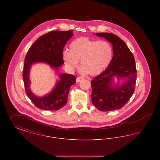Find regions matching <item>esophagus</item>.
<instances>
[{
    "mask_svg": "<svg viewBox=\"0 0 160 160\" xmlns=\"http://www.w3.org/2000/svg\"><path fill=\"white\" fill-rule=\"evenodd\" d=\"M83 77H78L77 78L76 82L77 83H79V82H80L81 81H83Z\"/></svg>",
    "mask_w": 160,
    "mask_h": 160,
    "instance_id": "1",
    "label": "esophagus"
}]
</instances>
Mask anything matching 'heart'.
<instances>
[{"label":"heart","instance_id":"1","mask_svg":"<svg viewBox=\"0 0 160 160\" xmlns=\"http://www.w3.org/2000/svg\"><path fill=\"white\" fill-rule=\"evenodd\" d=\"M69 47V51L63 53V59L70 71L77 68L80 62L83 73L96 76L105 71L112 61L113 48L105 41L80 37L74 39Z\"/></svg>","mask_w":160,"mask_h":160}]
</instances>
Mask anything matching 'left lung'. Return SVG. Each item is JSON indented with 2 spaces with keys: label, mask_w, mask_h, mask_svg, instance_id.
<instances>
[{
  "label": "left lung",
  "mask_w": 160,
  "mask_h": 160,
  "mask_svg": "<svg viewBox=\"0 0 160 160\" xmlns=\"http://www.w3.org/2000/svg\"><path fill=\"white\" fill-rule=\"evenodd\" d=\"M95 35L112 44L113 56L108 68L91 81L92 102L102 112L120 109L134 92L137 70L134 56L125 42L114 34Z\"/></svg>",
  "instance_id": "1"
}]
</instances>
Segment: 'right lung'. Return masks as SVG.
Segmentation results:
<instances>
[{"instance_id":"obj_1","label":"right lung","mask_w":160,"mask_h":160,"mask_svg":"<svg viewBox=\"0 0 160 160\" xmlns=\"http://www.w3.org/2000/svg\"><path fill=\"white\" fill-rule=\"evenodd\" d=\"M73 35L72 31L50 32L38 38L27 53L23 71L25 90L32 102L40 109L58 110L67 102L70 87L76 83V78L73 75L61 73L59 69L64 63L63 48ZM41 62L54 69L59 79L51 92L40 97L31 90L30 72L32 65Z\"/></svg>"}]
</instances>
